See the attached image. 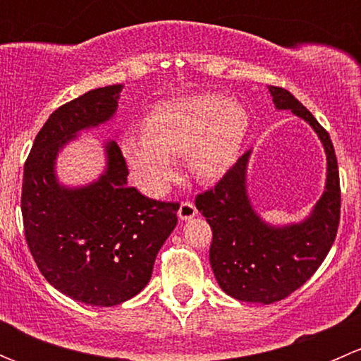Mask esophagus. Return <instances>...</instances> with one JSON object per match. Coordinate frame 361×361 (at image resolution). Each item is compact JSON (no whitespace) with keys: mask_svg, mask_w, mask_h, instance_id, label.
<instances>
[{"mask_svg":"<svg viewBox=\"0 0 361 361\" xmlns=\"http://www.w3.org/2000/svg\"><path fill=\"white\" fill-rule=\"evenodd\" d=\"M178 214H180L181 220H190V218H194L195 214H197V207H195L194 202L183 201V202H181Z\"/></svg>","mask_w":361,"mask_h":361,"instance_id":"34e87169","label":"esophagus"}]
</instances>
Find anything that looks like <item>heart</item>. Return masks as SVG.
I'll list each match as a JSON object with an SVG mask.
<instances>
[{
    "label": "heart",
    "instance_id": "b5f03b06",
    "mask_svg": "<svg viewBox=\"0 0 361 361\" xmlns=\"http://www.w3.org/2000/svg\"><path fill=\"white\" fill-rule=\"evenodd\" d=\"M248 129L250 115L239 101L195 94L155 106L145 120V134L122 141V154L136 183L160 195L176 176V159L183 155L201 180L224 174L238 159Z\"/></svg>",
    "mask_w": 361,
    "mask_h": 361
}]
</instances>
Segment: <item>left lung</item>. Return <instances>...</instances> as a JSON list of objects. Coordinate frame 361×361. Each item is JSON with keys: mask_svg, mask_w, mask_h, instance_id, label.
Segmentation results:
<instances>
[{"mask_svg": "<svg viewBox=\"0 0 361 361\" xmlns=\"http://www.w3.org/2000/svg\"><path fill=\"white\" fill-rule=\"evenodd\" d=\"M278 110H292L322 140L326 152V187L311 216L300 224L271 227L246 194L250 154L195 197V206L213 231L209 264L225 293L243 302L272 304L300 288L322 265L336 241L341 220V185L336 150L329 133L302 103L283 87L269 85Z\"/></svg>", "mask_w": 361, "mask_h": 361, "instance_id": "1", "label": "left lung"}]
</instances>
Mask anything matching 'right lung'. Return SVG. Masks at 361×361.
<instances>
[{
	"label": "right lung",
	"mask_w": 361,
	"mask_h": 361,
	"mask_svg": "<svg viewBox=\"0 0 361 361\" xmlns=\"http://www.w3.org/2000/svg\"><path fill=\"white\" fill-rule=\"evenodd\" d=\"M122 85L94 89L57 108L24 164L23 220L29 251L61 293L111 307L148 285L155 257L178 224V202L141 195L127 185L126 159L106 143V171L94 183L66 188L56 178L61 148L78 130L108 122Z\"/></svg>",
	"instance_id": "add662e5"
}]
</instances>
